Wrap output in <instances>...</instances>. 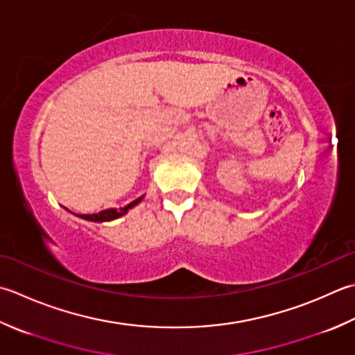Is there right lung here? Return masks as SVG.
<instances>
[{
    "label": "right lung",
    "instance_id": "1",
    "mask_svg": "<svg viewBox=\"0 0 355 355\" xmlns=\"http://www.w3.org/2000/svg\"><path fill=\"white\" fill-rule=\"evenodd\" d=\"M143 198H144V196L138 197L137 200L132 201V203H129L128 206L120 207V209H115V207H110V209L101 211V212H98V214H90V215H85V214H81V215H76V214H75V215H76V217L83 218V220H87V221H95V223H103V221H112V220H116V218L123 217L124 214H128V212H129V209H132V207L137 206L138 203H140V201H141Z\"/></svg>",
    "mask_w": 355,
    "mask_h": 355
}]
</instances>
